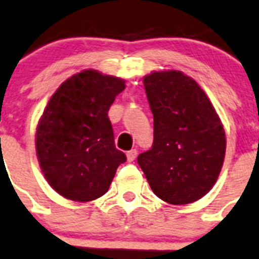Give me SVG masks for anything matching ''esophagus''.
I'll use <instances>...</instances> for the list:
<instances>
[{"label": "esophagus", "mask_w": 259, "mask_h": 259, "mask_svg": "<svg viewBox=\"0 0 259 259\" xmlns=\"http://www.w3.org/2000/svg\"><path fill=\"white\" fill-rule=\"evenodd\" d=\"M137 150L133 149V150H129L127 153H126V159H127V162H133L134 159L137 158Z\"/></svg>", "instance_id": "obj_1"}]
</instances>
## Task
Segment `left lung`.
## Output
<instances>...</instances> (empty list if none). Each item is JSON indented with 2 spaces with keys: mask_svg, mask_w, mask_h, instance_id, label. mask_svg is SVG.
I'll return each mask as SVG.
<instances>
[{
  "mask_svg": "<svg viewBox=\"0 0 259 259\" xmlns=\"http://www.w3.org/2000/svg\"><path fill=\"white\" fill-rule=\"evenodd\" d=\"M154 116V142L138 155L156 196L183 205L205 196L223 168L227 138L210 100L182 71H153L143 76Z\"/></svg>",
  "mask_w": 259,
  "mask_h": 259,
  "instance_id": "1",
  "label": "left lung"
}]
</instances>
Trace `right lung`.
I'll list each match as a JSON object with an SVG mask.
<instances>
[{"mask_svg":"<svg viewBox=\"0 0 259 259\" xmlns=\"http://www.w3.org/2000/svg\"><path fill=\"white\" fill-rule=\"evenodd\" d=\"M125 80L84 69L52 95L36 126L35 150L46 180L73 201H92L109 190L122 151L114 146L108 110Z\"/></svg>","mask_w":259,"mask_h":259,"instance_id":"right-lung-1","label":"right lung"}]
</instances>
